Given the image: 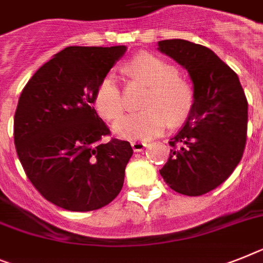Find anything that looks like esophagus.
Instances as JSON below:
<instances>
[{
    "mask_svg": "<svg viewBox=\"0 0 263 263\" xmlns=\"http://www.w3.org/2000/svg\"><path fill=\"white\" fill-rule=\"evenodd\" d=\"M132 148H134V151L135 152H142L143 149L147 147V143L144 142H140V140H134V142L131 143Z\"/></svg>",
    "mask_w": 263,
    "mask_h": 263,
    "instance_id": "obj_1",
    "label": "esophagus"
}]
</instances>
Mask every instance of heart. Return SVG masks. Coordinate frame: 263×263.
I'll return each instance as SVG.
<instances>
[{"mask_svg": "<svg viewBox=\"0 0 263 263\" xmlns=\"http://www.w3.org/2000/svg\"><path fill=\"white\" fill-rule=\"evenodd\" d=\"M128 73L149 87L143 101V111L128 114L115 121L114 131L129 140H147L162 135L168 124H179L193 107V89L178 77V70L158 57L142 53L127 64ZM93 104L107 120L119 118L125 100L114 73H107L93 95Z\"/></svg>", "mask_w": 263, "mask_h": 263, "instance_id": "obj_1", "label": "heart"}]
</instances>
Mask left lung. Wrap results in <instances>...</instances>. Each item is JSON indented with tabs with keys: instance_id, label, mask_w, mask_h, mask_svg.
Here are the masks:
<instances>
[{
	"instance_id": "8db88e82",
	"label": "left lung",
	"mask_w": 263,
	"mask_h": 263,
	"mask_svg": "<svg viewBox=\"0 0 263 263\" xmlns=\"http://www.w3.org/2000/svg\"><path fill=\"white\" fill-rule=\"evenodd\" d=\"M158 50L189 72L194 88L189 118L171 139L173 149L159 173L176 193L203 195L222 184L240 162L248 100L237 73L206 46L163 40Z\"/></svg>"
}]
</instances>
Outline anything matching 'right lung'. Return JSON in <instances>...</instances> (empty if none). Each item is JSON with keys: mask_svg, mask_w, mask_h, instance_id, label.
<instances>
[{"mask_svg": "<svg viewBox=\"0 0 263 263\" xmlns=\"http://www.w3.org/2000/svg\"><path fill=\"white\" fill-rule=\"evenodd\" d=\"M127 46H68L32 76L14 114V145L26 176L53 204L92 211L119 195L132 147L112 139L93 108L99 83Z\"/></svg>", "mask_w": 263, "mask_h": 263, "instance_id": "add662e5", "label": "right lung"}]
</instances>
